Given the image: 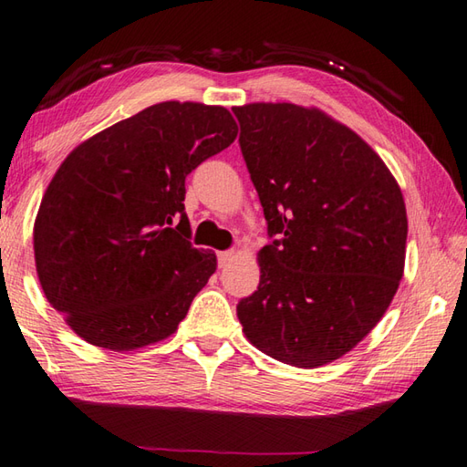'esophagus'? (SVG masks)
Segmentation results:
<instances>
[{
    "instance_id": "34e87169",
    "label": "esophagus",
    "mask_w": 467,
    "mask_h": 467,
    "mask_svg": "<svg viewBox=\"0 0 467 467\" xmlns=\"http://www.w3.org/2000/svg\"><path fill=\"white\" fill-rule=\"evenodd\" d=\"M234 250H225V252H217V264H220L222 265V268H223V265H227V264H230L232 260H234Z\"/></svg>"
}]
</instances>
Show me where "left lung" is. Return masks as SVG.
<instances>
[{
    "mask_svg": "<svg viewBox=\"0 0 467 467\" xmlns=\"http://www.w3.org/2000/svg\"><path fill=\"white\" fill-rule=\"evenodd\" d=\"M232 110L272 237L237 318L280 363H332L377 327L403 278V193L383 159L327 112L290 102Z\"/></svg>",
    "mask_w": 467,
    "mask_h": 467,
    "instance_id": "1",
    "label": "left lung"
}]
</instances>
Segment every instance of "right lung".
<instances>
[{
  "label": "right lung",
  "mask_w": 467,
  "mask_h": 467,
  "mask_svg": "<svg viewBox=\"0 0 467 467\" xmlns=\"http://www.w3.org/2000/svg\"><path fill=\"white\" fill-rule=\"evenodd\" d=\"M237 137L230 110L159 102L84 140L47 185L34 223L47 302L94 347L173 335L217 268L192 245L185 177Z\"/></svg>",
  "instance_id": "obj_1"
}]
</instances>
